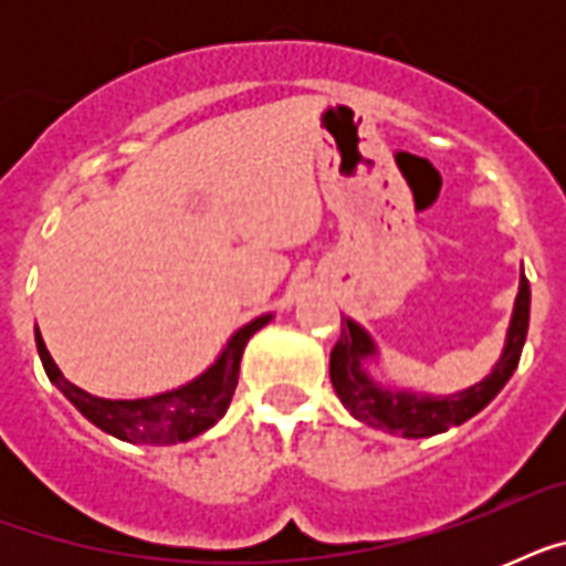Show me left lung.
Returning a JSON list of instances; mask_svg holds the SVG:
<instances>
[{"label": "left lung", "mask_w": 566, "mask_h": 566, "mask_svg": "<svg viewBox=\"0 0 566 566\" xmlns=\"http://www.w3.org/2000/svg\"><path fill=\"white\" fill-rule=\"evenodd\" d=\"M528 305H532L528 279L520 273V293L502 358L491 376H484L479 385L449 396L411 394V390H390V387L376 385L364 370V361L376 358L373 337L353 319H340V340L332 349V361H328L335 394L340 396V402L355 420L367 422L373 429L390 431V434H402V438H431L452 426H461L482 411L517 370L520 353L528 335Z\"/></svg>", "instance_id": "obj_1"}]
</instances>
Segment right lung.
Listing matches in <instances>:
<instances>
[{
  "label": "right lung",
  "instance_id": "1",
  "mask_svg": "<svg viewBox=\"0 0 566 566\" xmlns=\"http://www.w3.org/2000/svg\"><path fill=\"white\" fill-rule=\"evenodd\" d=\"M273 319V314L255 317L243 328H238L220 358L188 385L167 390V394L146 396V399H99L91 396L73 381H66L64 373L57 370L52 361L46 344L40 332L34 335L38 340L40 361L46 370L49 381L96 426V429L108 431L114 438L126 440V443H153V447H170V443H185V440L202 434L220 420L222 413L229 411L231 396L238 387L240 358L247 349L249 337L255 335L258 328H264Z\"/></svg>",
  "mask_w": 566,
  "mask_h": 566
}]
</instances>
